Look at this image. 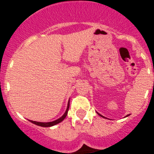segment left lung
<instances>
[{
	"label": "left lung",
	"instance_id": "8db88e82",
	"mask_svg": "<svg viewBox=\"0 0 154 154\" xmlns=\"http://www.w3.org/2000/svg\"><path fill=\"white\" fill-rule=\"evenodd\" d=\"M97 114H98V115H99V116H102V117L105 118V117H104V116H102V115H101V114H99V112H97ZM130 116V115H127V116H126H126Z\"/></svg>",
	"mask_w": 154,
	"mask_h": 154
}]
</instances>
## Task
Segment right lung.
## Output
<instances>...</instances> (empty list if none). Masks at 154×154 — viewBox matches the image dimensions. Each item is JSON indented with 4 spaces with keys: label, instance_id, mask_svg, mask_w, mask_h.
Returning a JSON list of instances; mask_svg holds the SVG:
<instances>
[{
    "label": "right lung",
    "instance_id": "obj_1",
    "mask_svg": "<svg viewBox=\"0 0 154 154\" xmlns=\"http://www.w3.org/2000/svg\"><path fill=\"white\" fill-rule=\"evenodd\" d=\"M69 102H68V106H67V109L65 110V113L61 116L59 119H56L55 121H52V122H47V123H43V122H37V121H33V120H29L31 123H34V124L37 125V126H42V127H50V126H55V125L58 124V123H61L62 121H63L65 119V118L66 117V116L68 114V111H69Z\"/></svg>",
    "mask_w": 154,
    "mask_h": 154
}]
</instances>
